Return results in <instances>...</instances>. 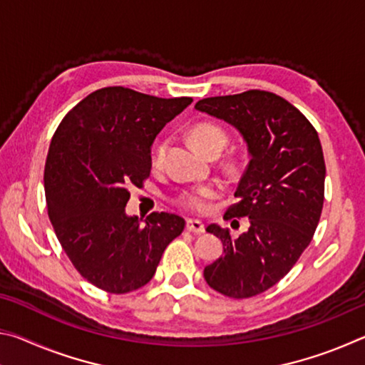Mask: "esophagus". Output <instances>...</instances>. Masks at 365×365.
Masks as SVG:
<instances>
[{
    "label": "esophagus",
    "instance_id": "34e87169",
    "mask_svg": "<svg viewBox=\"0 0 365 365\" xmlns=\"http://www.w3.org/2000/svg\"><path fill=\"white\" fill-rule=\"evenodd\" d=\"M187 230L191 233H205V224L201 220L188 219L187 220Z\"/></svg>",
    "mask_w": 365,
    "mask_h": 365
}]
</instances>
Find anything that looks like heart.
Segmentation results:
<instances>
[{"label":"heart","instance_id":"1","mask_svg":"<svg viewBox=\"0 0 365 365\" xmlns=\"http://www.w3.org/2000/svg\"><path fill=\"white\" fill-rule=\"evenodd\" d=\"M190 138L202 154H207L215 150L222 151L224 150V146L227 145L225 132L222 130L220 127L209 122H200L191 127ZM165 153H168V140H160L153 150L151 163L154 168L163 165ZM217 195H219L217 185H201V187L182 191L180 196H178V202H180L183 207L190 209V211L202 212L207 207V201L212 200V197H215Z\"/></svg>","mask_w":365,"mask_h":365}]
</instances>
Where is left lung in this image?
Here are the masks:
<instances>
[{
  "instance_id": "left-lung-1",
  "label": "left lung",
  "mask_w": 365,
  "mask_h": 365,
  "mask_svg": "<svg viewBox=\"0 0 365 365\" xmlns=\"http://www.w3.org/2000/svg\"><path fill=\"white\" fill-rule=\"evenodd\" d=\"M195 109L237 128L248 148L237 202L224 219L248 217L250 228L237 238L215 224L206 228L224 256L206 265L205 280L230 298H251L282 280L311 243L324 206L322 146L311 122L269 91L206 98Z\"/></svg>"
}]
</instances>
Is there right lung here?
Here are the masks:
<instances>
[{
  "instance_id": "obj_1",
  "label": "right lung",
  "mask_w": 365,
  "mask_h": 365,
  "mask_svg": "<svg viewBox=\"0 0 365 365\" xmlns=\"http://www.w3.org/2000/svg\"><path fill=\"white\" fill-rule=\"evenodd\" d=\"M191 98H158L123 86L96 90L67 113L45 165L48 215L83 279L123 294L153 279L164 250L185 220L153 212L127 215L130 187L151 172V146Z\"/></svg>"
}]
</instances>
